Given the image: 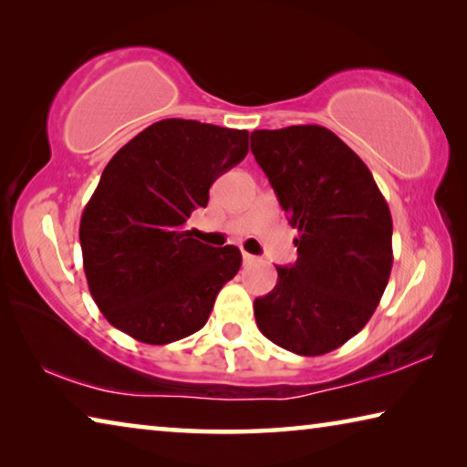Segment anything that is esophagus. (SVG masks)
I'll list each match as a JSON object with an SVG mask.
<instances>
[{"label":"esophagus","mask_w":467,"mask_h":467,"mask_svg":"<svg viewBox=\"0 0 467 467\" xmlns=\"http://www.w3.org/2000/svg\"><path fill=\"white\" fill-rule=\"evenodd\" d=\"M255 262H257L255 255H251V253H243V264L244 265H251V264H255Z\"/></svg>","instance_id":"1"}]
</instances>
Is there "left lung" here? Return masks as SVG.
Segmentation results:
<instances>
[{
  "label": "left lung",
  "mask_w": 467,
  "mask_h": 467,
  "mask_svg": "<svg viewBox=\"0 0 467 467\" xmlns=\"http://www.w3.org/2000/svg\"><path fill=\"white\" fill-rule=\"evenodd\" d=\"M251 152L270 179L298 257L275 267L253 311L262 334L300 357H321L373 317L393 265L391 212L360 156L321 125L255 130Z\"/></svg>",
  "instance_id": "obj_1"
}]
</instances>
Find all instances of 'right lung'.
<instances>
[{
    "label": "right lung",
    "instance_id": "obj_1",
    "mask_svg": "<svg viewBox=\"0 0 467 467\" xmlns=\"http://www.w3.org/2000/svg\"><path fill=\"white\" fill-rule=\"evenodd\" d=\"M247 152L244 130L162 119L110 158L80 220L88 290L110 326L154 346L205 326L243 257L193 239L185 223Z\"/></svg>",
    "mask_w": 467,
    "mask_h": 467
}]
</instances>
